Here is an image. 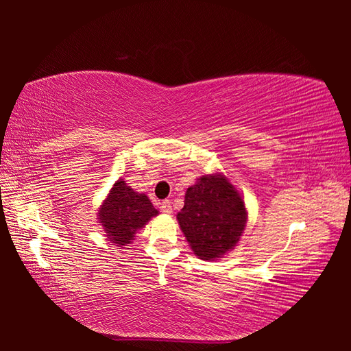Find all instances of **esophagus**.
<instances>
[{
	"label": "esophagus",
	"instance_id": "obj_1",
	"mask_svg": "<svg viewBox=\"0 0 351 351\" xmlns=\"http://www.w3.org/2000/svg\"><path fill=\"white\" fill-rule=\"evenodd\" d=\"M160 208H161V211H162L164 214H170V213H171V204H170V200H162V202L160 204Z\"/></svg>",
	"mask_w": 351,
	"mask_h": 351
}]
</instances>
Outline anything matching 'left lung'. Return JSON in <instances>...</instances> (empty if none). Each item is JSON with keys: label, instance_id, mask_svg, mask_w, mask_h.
<instances>
[{"label": "left lung", "instance_id": "obj_1", "mask_svg": "<svg viewBox=\"0 0 351 351\" xmlns=\"http://www.w3.org/2000/svg\"><path fill=\"white\" fill-rule=\"evenodd\" d=\"M176 219L196 256L211 261L240 241L247 214L240 193L226 178L205 175L185 193Z\"/></svg>", "mask_w": 351, "mask_h": 351}]
</instances>
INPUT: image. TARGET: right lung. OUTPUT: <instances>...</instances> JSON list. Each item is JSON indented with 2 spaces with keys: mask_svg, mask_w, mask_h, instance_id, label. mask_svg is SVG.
Segmentation results:
<instances>
[{
  "mask_svg": "<svg viewBox=\"0 0 351 351\" xmlns=\"http://www.w3.org/2000/svg\"><path fill=\"white\" fill-rule=\"evenodd\" d=\"M158 214L146 195L136 193L119 180L99 210V220L116 244H130L138 229Z\"/></svg>",
  "mask_w": 351,
  "mask_h": 351,
  "instance_id": "add662e5",
  "label": "right lung"
}]
</instances>
